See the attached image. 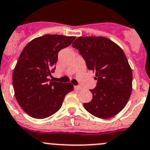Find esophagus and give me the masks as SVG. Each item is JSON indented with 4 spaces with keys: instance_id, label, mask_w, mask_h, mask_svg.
Here are the masks:
<instances>
[{
    "instance_id": "1",
    "label": "esophagus",
    "mask_w": 150,
    "mask_h": 150,
    "mask_svg": "<svg viewBox=\"0 0 150 150\" xmlns=\"http://www.w3.org/2000/svg\"><path fill=\"white\" fill-rule=\"evenodd\" d=\"M74 88H75V89H76V90H81L83 88L82 87L80 86H75Z\"/></svg>"
}]
</instances>
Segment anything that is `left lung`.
<instances>
[{"label": "left lung", "instance_id": "left-lung-1", "mask_svg": "<svg viewBox=\"0 0 150 150\" xmlns=\"http://www.w3.org/2000/svg\"><path fill=\"white\" fill-rule=\"evenodd\" d=\"M87 68L95 72L97 86L90 89L92 100L83 103L93 116L108 119L125 108L132 92L133 73L121 47L103 36H80L72 43Z\"/></svg>", "mask_w": 150, "mask_h": 150}]
</instances>
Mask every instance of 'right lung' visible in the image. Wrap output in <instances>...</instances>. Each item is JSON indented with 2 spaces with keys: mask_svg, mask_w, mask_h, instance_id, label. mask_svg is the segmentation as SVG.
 I'll return each instance as SVG.
<instances>
[{
  "mask_svg": "<svg viewBox=\"0 0 150 150\" xmlns=\"http://www.w3.org/2000/svg\"><path fill=\"white\" fill-rule=\"evenodd\" d=\"M75 36L46 34L31 40L23 50L13 72L12 83L17 103L30 117L45 119L61 108L70 83L50 81L56 69L58 53L70 45Z\"/></svg>",
  "mask_w": 150,
  "mask_h": 150,
  "instance_id": "add662e5",
  "label": "right lung"
}]
</instances>
